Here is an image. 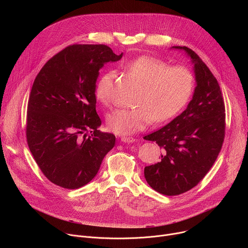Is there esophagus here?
<instances>
[{"label": "esophagus", "instance_id": "1", "mask_svg": "<svg viewBox=\"0 0 248 248\" xmlns=\"http://www.w3.org/2000/svg\"><path fill=\"white\" fill-rule=\"evenodd\" d=\"M121 140L124 143H133L135 141V138L130 137V136H123V137H121Z\"/></svg>", "mask_w": 248, "mask_h": 248}]
</instances>
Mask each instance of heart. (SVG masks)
Instances as JSON below:
<instances>
[{
    "label": "heart",
    "mask_w": 248,
    "mask_h": 248,
    "mask_svg": "<svg viewBox=\"0 0 248 248\" xmlns=\"http://www.w3.org/2000/svg\"><path fill=\"white\" fill-rule=\"evenodd\" d=\"M124 67L143 85L137 107L117 109L108 115V126L116 133L130 134L142 130L153 120L161 123L173 118L192 93L194 78L185 66H170L155 57L140 56L126 62ZM114 78V73L108 70L96 83L95 97L103 105L113 102Z\"/></svg>",
    "instance_id": "obj_1"
}]
</instances>
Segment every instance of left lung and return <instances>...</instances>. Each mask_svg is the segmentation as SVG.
Here are the masks:
<instances>
[{"instance_id":"left-lung-1","label":"left lung","mask_w":248,"mask_h":248,"mask_svg":"<svg viewBox=\"0 0 248 248\" xmlns=\"http://www.w3.org/2000/svg\"><path fill=\"white\" fill-rule=\"evenodd\" d=\"M196 87L187 108L170 123L144 137L162 148L158 163L144 168L148 185L164 195H179L196 186L215 163L225 138V103L216 78L191 49Z\"/></svg>"}]
</instances>
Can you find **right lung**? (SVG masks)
Listing matches in <instances>:
<instances>
[{"mask_svg":"<svg viewBox=\"0 0 248 248\" xmlns=\"http://www.w3.org/2000/svg\"><path fill=\"white\" fill-rule=\"evenodd\" d=\"M106 45H70L41 68L27 105L29 150L46 178L67 189L91 182L116 136L98 130L95 86L106 62L121 60Z\"/></svg>","mask_w":248,"mask_h":248,"instance_id":"add662e5","label":"right lung"}]
</instances>
